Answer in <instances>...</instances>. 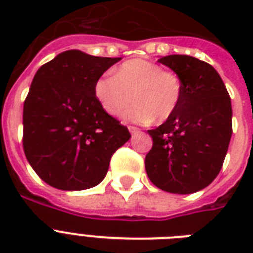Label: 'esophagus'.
<instances>
[{
  "label": "esophagus",
  "mask_w": 253,
  "mask_h": 253,
  "mask_svg": "<svg viewBox=\"0 0 253 253\" xmlns=\"http://www.w3.org/2000/svg\"><path fill=\"white\" fill-rule=\"evenodd\" d=\"M128 131H130L131 134L134 135V134H136V132H138L139 128H138V127H135V126H128Z\"/></svg>",
  "instance_id": "1"
}]
</instances>
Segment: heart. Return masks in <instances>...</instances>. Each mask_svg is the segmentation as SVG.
<instances>
[{
    "label": "heart",
    "instance_id": "obj_1",
    "mask_svg": "<svg viewBox=\"0 0 253 253\" xmlns=\"http://www.w3.org/2000/svg\"><path fill=\"white\" fill-rule=\"evenodd\" d=\"M94 95L103 110L111 115L125 111L127 121L163 122L177 110L182 95V84L176 73L164 71L152 61L134 59L123 63L114 76L99 77L94 84Z\"/></svg>",
    "mask_w": 253,
    "mask_h": 253
}]
</instances>
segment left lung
I'll return each mask as SVG.
<instances>
[{"label":"left lung","instance_id":"obj_1","mask_svg":"<svg viewBox=\"0 0 253 253\" xmlns=\"http://www.w3.org/2000/svg\"><path fill=\"white\" fill-rule=\"evenodd\" d=\"M158 61L180 77V105L166 122L148 130L154 140L147 174L159 189L190 194L206 188L223 166L232 134L231 98L215 69L188 55Z\"/></svg>","mask_w":253,"mask_h":253}]
</instances>
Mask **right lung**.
Returning <instances> with one entry per match:
<instances>
[{"mask_svg":"<svg viewBox=\"0 0 253 253\" xmlns=\"http://www.w3.org/2000/svg\"><path fill=\"white\" fill-rule=\"evenodd\" d=\"M119 60L69 49L35 73L23 103V151L38 176L53 188L98 185L113 154L131 138L94 95L95 81Z\"/></svg>","mask_w":253,"mask_h":253,"instance_id":"add662e5","label":"right lung"}]
</instances>
